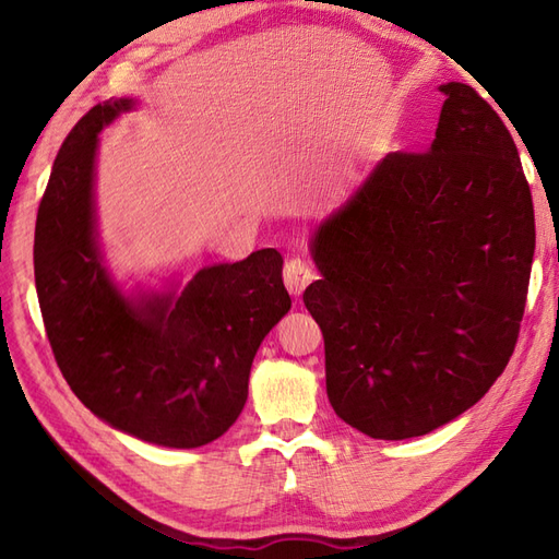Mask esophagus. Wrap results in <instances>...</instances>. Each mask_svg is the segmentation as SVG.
Returning a JSON list of instances; mask_svg holds the SVG:
<instances>
[{"mask_svg":"<svg viewBox=\"0 0 559 559\" xmlns=\"http://www.w3.org/2000/svg\"><path fill=\"white\" fill-rule=\"evenodd\" d=\"M283 281H286V288L290 290V295L300 298L305 288L314 281V271L310 269V264H305L302 259H290L286 269H283Z\"/></svg>","mask_w":559,"mask_h":559,"instance_id":"esophagus-1","label":"esophagus"}]
</instances>
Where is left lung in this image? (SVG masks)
<instances>
[{
  "mask_svg": "<svg viewBox=\"0 0 559 559\" xmlns=\"http://www.w3.org/2000/svg\"><path fill=\"white\" fill-rule=\"evenodd\" d=\"M425 153H389L319 221L305 307L326 394L372 439L437 430L488 394L514 353L536 223L512 134L466 83Z\"/></svg>",
  "mask_w": 559,
  "mask_h": 559,
  "instance_id": "1",
  "label": "left lung"
}]
</instances>
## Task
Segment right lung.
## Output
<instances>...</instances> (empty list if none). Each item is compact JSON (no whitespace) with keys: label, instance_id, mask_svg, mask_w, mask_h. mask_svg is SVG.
I'll use <instances>...</instances> for the list:
<instances>
[{"label":"right lung","instance_id":"add662e5","mask_svg":"<svg viewBox=\"0 0 559 559\" xmlns=\"http://www.w3.org/2000/svg\"><path fill=\"white\" fill-rule=\"evenodd\" d=\"M136 98L96 105L59 148L35 221V290L55 360L96 418L141 442L197 449L242 413L254 355L290 310L283 257L257 249L182 283L124 288L105 259L100 132Z\"/></svg>","mask_w":559,"mask_h":559}]
</instances>
